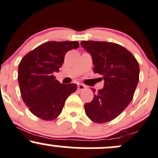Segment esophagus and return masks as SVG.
<instances>
[{
	"label": "esophagus",
	"instance_id": "34e87169",
	"mask_svg": "<svg viewBox=\"0 0 158 158\" xmlns=\"http://www.w3.org/2000/svg\"><path fill=\"white\" fill-rule=\"evenodd\" d=\"M86 88H87L86 86L83 85V84H79V85L77 86V89H78V90H85Z\"/></svg>",
	"mask_w": 158,
	"mask_h": 158
}]
</instances>
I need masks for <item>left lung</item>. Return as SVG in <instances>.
Here are the masks:
<instances>
[{"mask_svg": "<svg viewBox=\"0 0 158 158\" xmlns=\"http://www.w3.org/2000/svg\"><path fill=\"white\" fill-rule=\"evenodd\" d=\"M81 45L92 56L94 72L104 80L103 88L84 104L85 113L94 123H107L121 114L132 100L139 80V64L134 55L118 44L82 41Z\"/></svg>", "mask_w": 158, "mask_h": 158, "instance_id": "1", "label": "left lung"}]
</instances>
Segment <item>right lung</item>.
Instances as JSON below:
<instances>
[{"label": "right lung", "mask_w": 158, "mask_h": 158, "mask_svg": "<svg viewBox=\"0 0 158 158\" xmlns=\"http://www.w3.org/2000/svg\"><path fill=\"white\" fill-rule=\"evenodd\" d=\"M77 41H50L27 53L19 64L18 82L23 100L31 113L51 121L61 114L69 95L77 90L75 84H61L55 80L68 51L77 48Z\"/></svg>", "instance_id": "right-lung-1"}]
</instances>
